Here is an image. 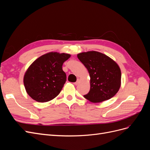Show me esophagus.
<instances>
[{
    "label": "esophagus",
    "instance_id": "obj_1",
    "mask_svg": "<svg viewBox=\"0 0 150 150\" xmlns=\"http://www.w3.org/2000/svg\"><path fill=\"white\" fill-rule=\"evenodd\" d=\"M79 80L78 79V80H77L76 82L74 83V84H75V85H78V84H79Z\"/></svg>",
    "mask_w": 150,
    "mask_h": 150
}]
</instances>
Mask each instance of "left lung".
I'll return each instance as SVG.
<instances>
[{
  "instance_id": "left-lung-1",
  "label": "left lung",
  "mask_w": 150,
  "mask_h": 150,
  "mask_svg": "<svg viewBox=\"0 0 150 150\" xmlns=\"http://www.w3.org/2000/svg\"><path fill=\"white\" fill-rule=\"evenodd\" d=\"M77 56L88 69L90 76V90L84 98L97 103L115 96L121 84L118 64L106 54L98 51L81 52Z\"/></svg>"
}]
</instances>
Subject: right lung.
Instances as JSON below:
<instances>
[{"label": "right lung", "mask_w": 150, "mask_h": 150, "mask_svg": "<svg viewBox=\"0 0 150 150\" xmlns=\"http://www.w3.org/2000/svg\"><path fill=\"white\" fill-rule=\"evenodd\" d=\"M70 57L69 54L50 52L32 63L23 80L26 92L32 99L39 103L48 102L60 93L66 81L62 66Z\"/></svg>", "instance_id": "obj_1"}]
</instances>
